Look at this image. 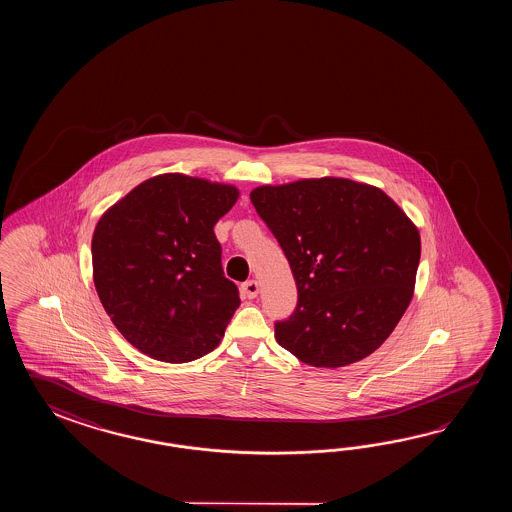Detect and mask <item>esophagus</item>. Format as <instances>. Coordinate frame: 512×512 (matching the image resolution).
Instances as JSON below:
<instances>
[{"mask_svg": "<svg viewBox=\"0 0 512 512\" xmlns=\"http://www.w3.org/2000/svg\"><path fill=\"white\" fill-rule=\"evenodd\" d=\"M258 291H260V287H258V282H256V280H249V282H245L241 285V293H243L245 298H249V300L256 298V296H258Z\"/></svg>", "mask_w": 512, "mask_h": 512, "instance_id": "34e87169", "label": "esophagus"}]
</instances>
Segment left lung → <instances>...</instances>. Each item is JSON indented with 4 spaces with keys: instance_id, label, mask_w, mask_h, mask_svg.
I'll return each mask as SVG.
<instances>
[{
    "instance_id": "8db88e82",
    "label": "left lung",
    "mask_w": 512,
    "mask_h": 512,
    "mask_svg": "<svg viewBox=\"0 0 512 512\" xmlns=\"http://www.w3.org/2000/svg\"><path fill=\"white\" fill-rule=\"evenodd\" d=\"M251 201L298 289L293 315L274 324L278 344L315 368L371 355L414 296V223L381 188L342 177L258 186Z\"/></svg>"
}]
</instances>
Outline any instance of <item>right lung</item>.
Instances as JSON below:
<instances>
[{
  "instance_id": "1",
  "label": "right lung",
  "mask_w": 512,
  "mask_h": 512,
  "mask_svg": "<svg viewBox=\"0 0 512 512\" xmlns=\"http://www.w3.org/2000/svg\"><path fill=\"white\" fill-rule=\"evenodd\" d=\"M238 188L155 175L98 219L93 282L111 322L152 359L181 364L210 353L240 307L225 278L214 225Z\"/></svg>"
}]
</instances>
